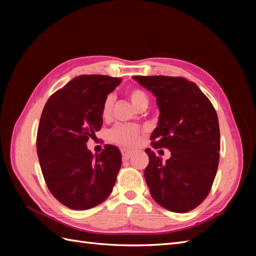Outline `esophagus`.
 Listing matches in <instances>:
<instances>
[{
  "instance_id": "esophagus-1",
  "label": "esophagus",
  "mask_w": 256,
  "mask_h": 256,
  "mask_svg": "<svg viewBox=\"0 0 256 256\" xmlns=\"http://www.w3.org/2000/svg\"><path fill=\"white\" fill-rule=\"evenodd\" d=\"M121 153H122V156H123L124 160H130L133 155V150H128V148H122Z\"/></svg>"
}]
</instances>
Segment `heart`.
Returning a JSON list of instances; mask_svg holds the SVG:
<instances>
[{"instance_id": "obj_1", "label": "heart", "mask_w": 256, "mask_h": 256, "mask_svg": "<svg viewBox=\"0 0 256 256\" xmlns=\"http://www.w3.org/2000/svg\"><path fill=\"white\" fill-rule=\"evenodd\" d=\"M128 96L133 106L138 110H144L148 106V96L140 88H132L128 91ZM114 103V96L108 94L102 106V118L108 120L112 116V108ZM140 135V128L131 124L118 125L111 132V140L120 145L133 146L138 144Z\"/></svg>"}]
</instances>
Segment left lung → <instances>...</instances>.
Listing matches in <instances>:
<instances>
[{
    "instance_id": "8db88e82",
    "label": "left lung",
    "mask_w": 256,
    "mask_h": 256,
    "mask_svg": "<svg viewBox=\"0 0 256 256\" xmlns=\"http://www.w3.org/2000/svg\"><path fill=\"white\" fill-rule=\"evenodd\" d=\"M156 96L158 124L150 134L155 148L172 152L162 162L146 148L144 176L152 197L172 212L184 214L206 199L219 164L220 130L210 100L192 81L166 76H134Z\"/></svg>"
}]
</instances>
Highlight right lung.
I'll list each match as a JSON object with an SVG mask.
<instances>
[{
    "mask_svg": "<svg viewBox=\"0 0 256 256\" xmlns=\"http://www.w3.org/2000/svg\"><path fill=\"white\" fill-rule=\"evenodd\" d=\"M121 78L82 74L56 91L42 110L37 155L50 192L70 209L86 210L103 202L121 168V152L106 145L94 155L86 142L102 126V106Z\"/></svg>",
    "mask_w": 256,
    "mask_h": 256,
    "instance_id": "obj_1",
    "label": "right lung"
}]
</instances>
